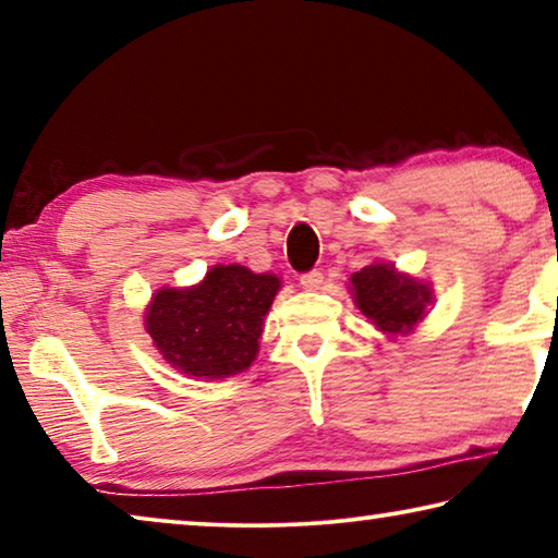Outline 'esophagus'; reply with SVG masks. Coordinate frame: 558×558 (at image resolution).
<instances>
[{
	"instance_id": "obj_1",
	"label": "esophagus",
	"mask_w": 558,
	"mask_h": 558,
	"mask_svg": "<svg viewBox=\"0 0 558 558\" xmlns=\"http://www.w3.org/2000/svg\"><path fill=\"white\" fill-rule=\"evenodd\" d=\"M325 282V276L319 270H310L305 276H300V286L305 290H319Z\"/></svg>"
}]
</instances>
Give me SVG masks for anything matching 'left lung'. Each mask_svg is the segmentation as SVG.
Segmentation results:
<instances>
[{
    "label": "left lung",
    "instance_id": "left-lung-1",
    "mask_svg": "<svg viewBox=\"0 0 558 558\" xmlns=\"http://www.w3.org/2000/svg\"><path fill=\"white\" fill-rule=\"evenodd\" d=\"M349 292L359 313L389 339L413 335L436 300L428 280L413 278L384 260L352 272Z\"/></svg>",
    "mask_w": 558,
    "mask_h": 558
}]
</instances>
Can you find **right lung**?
<instances>
[{"label":"right lung","mask_w":558,"mask_h":558,"mask_svg":"<svg viewBox=\"0 0 558 558\" xmlns=\"http://www.w3.org/2000/svg\"><path fill=\"white\" fill-rule=\"evenodd\" d=\"M282 280L231 263L189 288H159L145 329L165 362L194 379H229L256 362L263 323Z\"/></svg>","instance_id":"obj_1"}]
</instances>
